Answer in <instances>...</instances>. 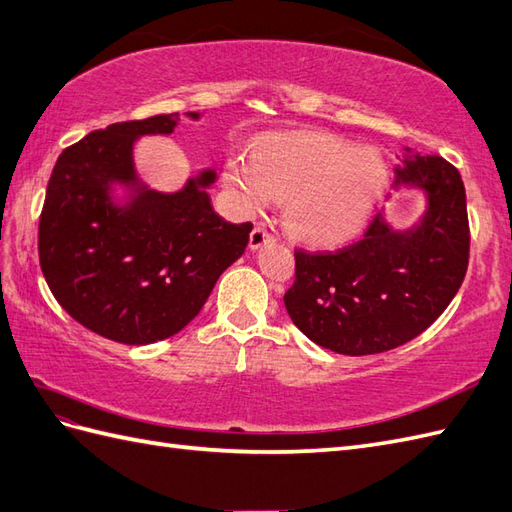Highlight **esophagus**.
I'll return each mask as SVG.
<instances>
[{
    "label": "esophagus",
    "mask_w": 512,
    "mask_h": 512,
    "mask_svg": "<svg viewBox=\"0 0 512 512\" xmlns=\"http://www.w3.org/2000/svg\"><path fill=\"white\" fill-rule=\"evenodd\" d=\"M269 241H273V236H271V232H269L267 228H263V226H256V228L252 230V234H249V247H252V249L263 247V245L269 243Z\"/></svg>",
    "instance_id": "1"
}]
</instances>
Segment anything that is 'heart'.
I'll list each match as a JSON object with an SVG mask.
<instances>
[{
    "label": "heart",
    "instance_id": "obj_1",
    "mask_svg": "<svg viewBox=\"0 0 512 512\" xmlns=\"http://www.w3.org/2000/svg\"><path fill=\"white\" fill-rule=\"evenodd\" d=\"M223 178L249 208L286 199V226L302 241L339 245L365 228L389 171L373 147L326 132L265 136L252 158H230Z\"/></svg>",
    "mask_w": 512,
    "mask_h": 512
}]
</instances>
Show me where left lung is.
Returning a JSON list of instances; mask_svg holds the SVG:
<instances>
[{
  "label": "left lung",
  "instance_id": "left-lung-1",
  "mask_svg": "<svg viewBox=\"0 0 512 512\" xmlns=\"http://www.w3.org/2000/svg\"><path fill=\"white\" fill-rule=\"evenodd\" d=\"M395 173V184L426 191L419 226L395 232L378 215L356 243L334 252L295 249L286 313L310 341L336 354H380L415 339L465 280L469 219L458 169L436 154H417Z\"/></svg>",
  "mask_w": 512,
  "mask_h": 512
}]
</instances>
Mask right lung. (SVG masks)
Returning <instances> with one entry per match:
<instances>
[{"instance_id":"obj_1","label":"right lung","mask_w":512,"mask_h":512,"mask_svg":"<svg viewBox=\"0 0 512 512\" xmlns=\"http://www.w3.org/2000/svg\"><path fill=\"white\" fill-rule=\"evenodd\" d=\"M197 119V112H191ZM180 115L112 123L62 149L39 221V260L67 313L110 341L169 339L197 317L215 282L249 241L252 223L221 219L202 171L178 193L139 189L115 206L110 184H136L132 145L171 134Z\"/></svg>"}]
</instances>
